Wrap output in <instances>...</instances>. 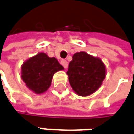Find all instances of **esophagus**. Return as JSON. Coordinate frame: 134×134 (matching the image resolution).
I'll return each instance as SVG.
<instances>
[{"instance_id": "esophagus-1", "label": "esophagus", "mask_w": 134, "mask_h": 134, "mask_svg": "<svg viewBox=\"0 0 134 134\" xmlns=\"http://www.w3.org/2000/svg\"><path fill=\"white\" fill-rule=\"evenodd\" d=\"M61 65L63 66L65 69H67L68 68V62L65 59H62L61 60Z\"/></svg>"}]
</instances>
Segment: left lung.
<instances>
[{
	"mask_svg": "<svg viewBox=\"0 0 134 134\" xmlns=\"http://www.w3.org/2000/svg\"><path fill=\"white\" fill-rule=\"evenodd\" d=\"M105 74L106 69L103 61L84 51L73 55L67 71L71 87L81 97H87L96 92Z\"/></svg>",
	"mask_w": 134,
	"mask_h": 134,
	"instance_id": "obj_1",
	"label": "left lung"
}]
</instances>
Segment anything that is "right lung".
<instances>
[{"mask_svg":"<svg viewBox=\"0 0 134 134\" xmlns=\"http://www.w3.org/2000/svg\"><path fill=\"white\" fill-rule=\"evenodd\" d=\"M63 69L55 57L39 53L24 62L21 77L29 89L36 94H41L50 87L53 75Z\"/></svg>","mask_w":134,"mask_h":134,"instance_id":"right-lung-1","label":"right lung"}]
</instances>
